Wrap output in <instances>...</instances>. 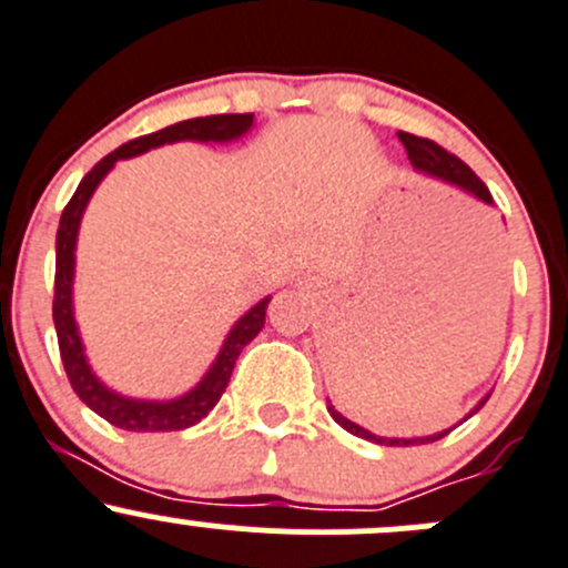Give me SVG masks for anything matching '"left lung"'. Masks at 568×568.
I'll return each mask as SVG.
<instances>
[{
	"label": "left lung",
	"instance_id": "obj_1",
	"mask_svg": "<svg viewBox=\"0 0 568 568\" xmlns=\"http://www.w3.org/2000/svg\"><path fill=\"white\" fill-rule=\"evenodd\" d=\"M399 142L405 144L407 158H410V163L415 169H418V172L432 174V178H440V180H446V183H452V185H459V189L467 191V194H473L476 199H481V202L493 204V194H489L487 185H484L481 180L476 178V172H473V169L467 166L465 161H459L457 155L448 153V150H443L440 144L432 142V139L413 136V133H405V131H399ZM487 399H489V394L484 396V399L478 402L476 407H473V413L481 410L484 402H487ZM327 413H331L333 420H336L338 426H344L349 435H358V437H364V440L379 443V446H415V443H435V440H440V437H446L448 432L454 429V426H452V429H443V432H437V435L410 437V440H405V437H377V435H372L369 429H364V426H358V424H353L349 418H344V415L331 405V399H327Z\"/></svg>",
	"mask_w": 568,
	"mask_h": 568
}]
</instances>
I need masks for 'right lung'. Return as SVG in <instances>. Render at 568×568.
I'll return each mask as SVG.
<instances>
[{"instance_id":"1","label":"right lung","mask_w":568,"mask_h":568,"mask_svg":"<svg viewBox=\"0 0 568 568\" xmlns=\"http://www.w3.org/2000/svg\"><path fill=\"white\" fill-rule=\"evenodd\" d=\"M254 125V114H213V116H194V120L174 122V125L163 128V131L148 133V136H139L133 142L122 144L114 153L95 163L90 172L84 174V180L79 183L75 194L70 196V202L62 210L60 230H57V273H54V327H57V342H60V355L62 364H65L68 379L73 385L75 396L84 402L90 410H95L101 418H106L109 424L120 426L128 432H178L189 429V426L199 424L215 405H219L221 394L230 385L232 369H235V361L241 355V349L265 325V312L271 297H262L251 312H245L237 320L235 327L226 336L224 347H221L219 358L213 361L207 374L196 383V388H191L189 394L178 396V399L169 402H144V399H131V396H122L116 390L106 388L101 379L95 377V372L90 369L84 355V344H81L79 325L73 317V271H75V237H79V224L81 215H84L87 202L95 194L98 183L111 172L116 161L122 158H133L139 153H148V150L161 148V144L172 142H232V139H241L243 133L251 131Z\"/></svg>"}]
</instances>
